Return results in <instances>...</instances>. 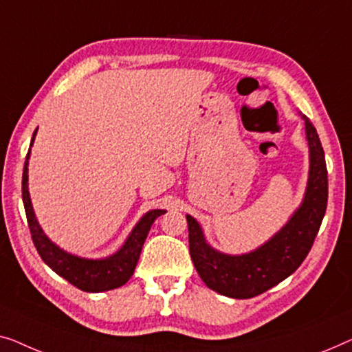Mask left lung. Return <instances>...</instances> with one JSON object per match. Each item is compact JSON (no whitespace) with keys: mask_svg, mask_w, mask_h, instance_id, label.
Wrapping results in <instances>:
<instances>
[{"mask_svg":"<svg viewBox=\"0 0 352 352\" xmlns=\"http://www.w3.org/2000/svg\"><path fill=\"white\" fill-rule=\"evenodd\" d=\"M303 120L309 146L308 186L301 206L270 241L249 254L228 255L207 244L201 225L186 215L191 260L204 284L217 294L254 298L295 273L313 247L325 215L329 178L318 131L308 118Z\"/></svg>","mask_w":352,"mask_h":352,"instance_id":"left-lung-1","label":"left lung"}]
</instances>
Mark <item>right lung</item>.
Instances as JSON below:
<instances>
[{"instance_id":"1","label":"right lung","mask_w":352,"mask_h":352,"mask_svg":"<svg viewBox=\"0 0 352 352\" xmlns=\"http://www.w3.org/2000/svg\"><path fill=\"white\" fill-rule=\"evenodd\" d=\"M34 135H36V131L33 132L30 146L33 145ZM28 160L30 150L25 160V166H23L22 199L23 207H25L27 221L30 232H32L33 244L36 247L38 254L43 258L44 263H46L54 273L62 276L63 279L70 282L72 285L78 287V289H81L82 292L97 294V292L113 290L124 285L133 274L137 261L140 258L143 242L146 239L148 231H150L153 221H155L160 215L166 214V210L155 209L146 212V214L140 219V221L133 226L131 234L127 236L124 245H122L116 254L107 256V258L94 260L72 255L54 244V242L44 234V231L38 223L36 217H34L32 199H30L28 192Z\"/></svg>"}]
</instances>
